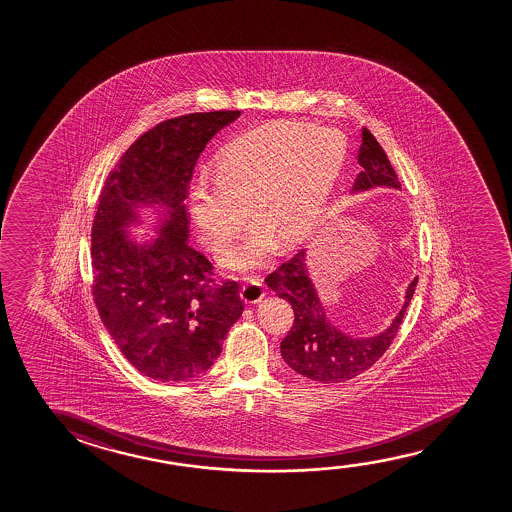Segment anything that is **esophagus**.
<instances>
[{"instance_id": "34e87169", "label": "esophagus", "mask_w": 512, "mask_h": 512, "mask_svg": "<svg viewBox=\"0 0 512 512\" xmlns=\"http://www.w3.org/2000/svg\"><path fill=\"white\" fill-rule=\"evenodd\" d=\"M241 297L248 304H257V302L262 301V297H264L262 278L255 276V278H250V280L246 281L243 288H241Z\"/></svg>"}]
</instances>
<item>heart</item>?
Returning <instances> with one entry per match:
<instances>
[{
  "mask_svg": "<svg viewBox=\"0 0 512 512\" xmlns=\"http://www.w3.org/2000/svg\"><path fill=\"white\" fill-rule=\"evenodd\" d=\"M346 157L343 133L330 127L285 124L255 129L218 154L215 173L190 187L189 215L213 252L231 243L243 210L255 220L245 238L227 248L220 264L232 271L260 267L274 238H304L322 213Z\"/></svg>",
  "mask_w": 512,
  "mask_h": 512,
  "instance_id": "heart-1",
  "label": "heart"
}]
</instances>
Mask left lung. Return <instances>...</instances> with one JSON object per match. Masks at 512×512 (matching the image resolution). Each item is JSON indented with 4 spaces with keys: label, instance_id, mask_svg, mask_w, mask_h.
Instances as JSON below:
<instances>
[{
    "label": "left lung",
    "instance_id": "1",
    "mask_svg": "<svg viewBox=\"0 0 512 512\" xmlns=\"http://www.w3.org/2000/svg\"><path fill=\"white\" fill-rule=\"evenodd\" d=\"M358 173L351 192H364L376 187L400 189L392 164L369 129H362V145L358 150ZM267 287L278 297L290 302L294 309V325L281 341V357L290 369L308 379L332 385L353 379L371 369L385 353L399 332L407 306L413 299L418 278L406 290V302L388 329L378 336L353 337L344 334L325 315L315 285L306 267V250L295 253L266 278Z\"/></svg>",
    "mask_w": 512,
    "mask_h": 512
}]
</instances>
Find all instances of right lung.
Segmentation results:
<instances>
[{
  "label": "right lung",
  "instance_id": "right-lung-1",
  "mask_svg": "<svg viewBox=\"0 0 512 512\" xmlns=\"http://www.w3.org/2000/svg\"><path fill=\"white\" fill-rule=\"evenodd\" d=\"M239 110L164 120L134 141L106 178L92 224V295L108 334L143 376L176 383L208 371L243 313L236 281L218 285L189 245L185 197L206 143ZM140 207L162 213L157 239L126 229Z\"/></svg>",
  "mask_w": 512,
  "mask_h": 512
}]
</instances>
